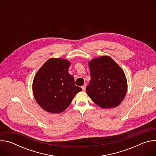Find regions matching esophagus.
<instances>
[{
  "instance_id": "esophagus-1",
  "label": "esophagus",
  "mask_w": 156,
  "mask_h": 156,
  "mask_svg": "<svg viewBox=\"0 0 156 156\" xmlns=\"http://www.w3.org/2000/svg\"><path fill=\"white\" fill-rule=\"evenodd\" d=\"M81 88H82L83 91H85V90H86V86H85V85L82 86H81Z\"/></svg>"
}]
</instances>
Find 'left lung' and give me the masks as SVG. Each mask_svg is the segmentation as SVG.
<instances>
[{
  "label": "left lung",
  "mask_w": 156,
  "mask_h": 156,
  "mask_svg": "<svg viewBox=\"0 0 156 156\" xmlns=\"http://www.w3.org/2000/svg\"><path fill=\"white\" fill-rule=\"evenodd\" d=\"M91 79L86 88L87 95L104 108L118 106L127 91V81L120 66L108 56L89 62Z\"/></svg>",
  "instance_id": "left-lung-1"
}]
</instances>
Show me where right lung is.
Masks as SVG:
<instances>
[{
	"instance_id": "1",
	"label": "right lung",
	"mask_w": 156,
	"mask_h": 156,
	"mask_svg": "<svg viewBox=\"0 0 156 156\" xmlns=\"http://www.w3.org/2000/svg\"><path fill=\"white\" fill-rule=\"evenodd\" d=\"M70 65L67 60L51 58L44 63L34 78V98L48 112H62L82 90L75 85L74 78L68 72Z\"/></svg>"
}]
</instances>
